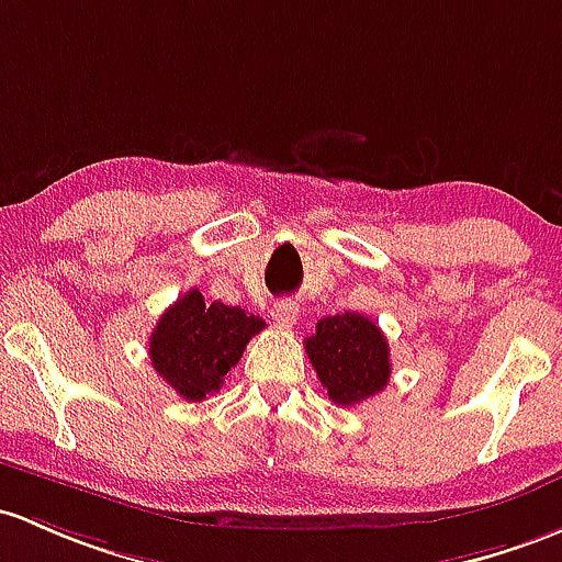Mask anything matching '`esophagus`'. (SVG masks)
<instances>
[{"mask_svg": "<svg viewBox=\"0 0 562 562\" xmlns=\"http://www.w3.org/2000/svg\"><path fill=\"white\" fill-rule=\"evenodd\" d=\"M297 311L300 307L294 300H276L273 307H270V316L279 324H283V327H292V324L297 322Z\"/></svg>", "mask_w": 562, "mask_h": 562, "instance_id": "1", "label": "esophagus"}]
</instances>
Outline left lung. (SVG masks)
<instances>
[{"label":"left lung","mask_w":562,"mask_h":562,"mask_svg":"<svg viewBox=\"0 0 562 562\" xmlns=\"http://www.w3.org/2000/svg\"><path fill=\"white\" fill-rule=\"evenodd\" d=\"M316 375L335 404H359L380 394L391 378V353L385 335L361 313H337L316 324L305 340Z\"/></svg>","instance_id":"obj_1"}]
</instances>
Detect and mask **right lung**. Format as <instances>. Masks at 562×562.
<instances>
[{
	"label": "right lung",
	"mask_w": 562,
	"mask_h": 562,
	"mask_svg": "<svg viewBox=\"0 0 562 562\" xmlns=\"http://www.w3.org/2000/svg\"><path fill=\"white\" fill-rule=\"evenodd\" d=\"M262 329V318L244 307L220 300L206 303L198 289H190L162 313L149 335V361L182 400L203 402L220 391L246 342Z\"/></svg>",
	"instance_id": "right-lung-1"
}]
</instances>
